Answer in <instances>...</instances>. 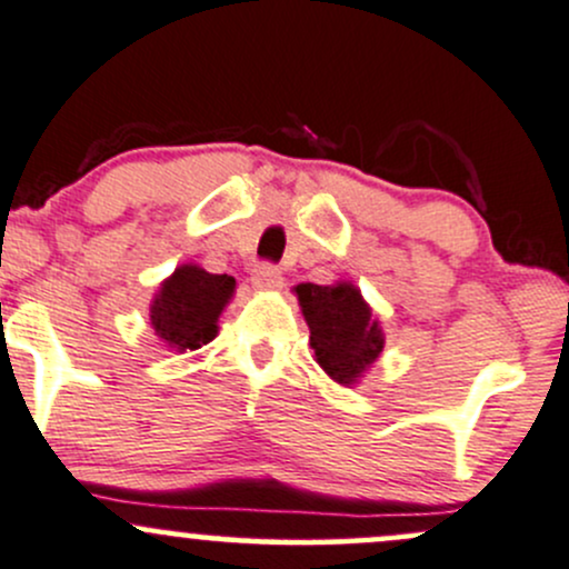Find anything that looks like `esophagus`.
Wrapping results in <instances>:
<instances>
[{"instance_id":"esophagus-1","label":"esophagus","mask_w":569,"mask_h":569,"mask_svg":"<svg viewBox=\"0 0 569 569\" xmlns=\"http://www.w3.org/2000/svg\"><path fill=\"white\" fill-rule=\"evenodd\" d=\"M253 286L261 291H278L283 286V274H280L278 267L259 264L253 269Z\"/></svg>"}]
</instances>
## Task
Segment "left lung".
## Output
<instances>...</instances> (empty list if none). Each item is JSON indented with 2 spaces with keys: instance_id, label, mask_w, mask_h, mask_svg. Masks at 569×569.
I'll return each instance as SVG.
<instances>
[{
  "instance_id": "8db88e82",
  "label": "left lung",
  "mask_w": 569,
  "mask_h": 569,
  "mask_svg": "<svg viewBox=\"0 0 569 569\" xmlns=\"http://www.w3.org/2000/svg\"><path fill=\"white\" fill-rule=\"evenodd\" d=\"M295 295L310 327L313 360L340 387L360 385L385 349L381 321L362 291L351 280H335L330 286L300 283Z\"/></svg>"
}]
</instances>
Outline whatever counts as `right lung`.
Returning <instances> with one entry per match:
<instances>
[{
    "label": "right lung",
    "instance_id": "obj_1",
    "mask_svg": "<svg viewBox=\"0 0 569 569\" xmlns=\"http://www.w3.org/2000/svg\"><path fill=\"white\" fill-rule=\"evenodd\" d=\"M237 291L231 274H212L204 267L179 264L149 305V325L171 351H196L218 335V319Z\"/></svg>",
    "mask_w": 569,
    "mask_h": 569
}]
</instances>
